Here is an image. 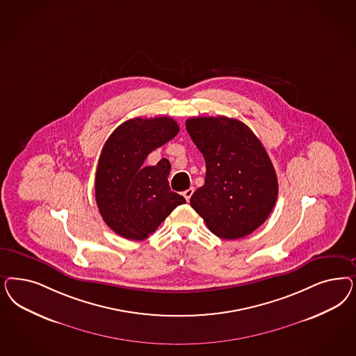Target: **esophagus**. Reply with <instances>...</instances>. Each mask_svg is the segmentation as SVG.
Returning a JSON list of instances; mask_svg holds the SVG:
<instances>
[{"label":"esophagus","mask_w":356,"mask_h":356,"mask_svg":"<svg viewBox=\"0 0 356 356\" xmlns=\"http://www.w3.org/2000/svg\"><path fill=\"white\" fill-rule=\"evenodd\" d=\"M193 194H194V188H193V187H190L188 190H186L184 193V199H186L187 202H190V197L193 196Z\"/></svg>","instance_id":"1"}]
</instances>
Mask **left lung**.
Segmentation results:
<instances>
[{
    "label": "left lung",
    "mask_w": 356,
    "mask_h": 356,
    "mask_svg": "<svg viewBox=\"0 0 356 356\" xmlns=\"http://www.w3.org/2000/svg\"><path fill=\"white\" fill-rule=\"evenodd\" d=\"M186 128L206 160V181L190 204L220 238L259 228L277 199V178L259 138L237 119L190 118Z\"/></svg>",
    "instance_id": "obj_1"
}]
</instances>
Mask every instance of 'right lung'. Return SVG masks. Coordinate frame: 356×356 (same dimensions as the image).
<instances>
[{"mask_svg":"<svg viewBox=\"0 0 356 356\" xmlns=\"http://www.w3.org/2000/svg\"><path fill=\"white\" fill-rule=\"evenodd\" d=\"M178 132L172 118H135L106 140L95 172V200L104 222L116 234L143 241L175 207L186 203L184 196L170 190L169 160L144 165L152 150Z\"/></svg>","mask_w":356,"mask_h":356,"instance_id":"add662e5","label":"right lung"}]
</instances>
